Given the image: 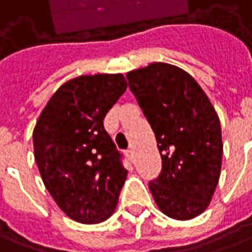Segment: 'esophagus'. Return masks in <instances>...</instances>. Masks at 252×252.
<instances>
[{
	"label": "esophagus",
	"mask_w": 252,
	"mask_h": 252,
	"mask_svg": "<svg viewBox=\"0 0 252 252\" xmlns=\"http://www.w3.org/2000/svg\"><path fill=\"white\" fill-rule=\"evenodd\" d=\"M126 156L128 157V159H129V161H133V157H135V151L132 150V149H129V150H126Z\"/></svg>",
	"instance_id": "obj_1"
}]
</instances>
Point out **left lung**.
Returning a JSON list of instances; mask_svg holds the SVG:
<instances>
[{"label": "left lung", "mask_w": 252, "mask_h": 252, "mask_svg": "<svg viewBox=\"0 0 252 252\" xmlns=\"http://www.w3.org/2000/svg\"><path fill=\"white\" fill-rule=\"evenodd\" d=\"M128 86L150 123L162 170L149 183L159 210L173 220L198 217L212 202L221 161V124L205 91L188 72L151 63L126 73Z\"/></svg>", "instance_id": "left-lung-1"}]
</instances>
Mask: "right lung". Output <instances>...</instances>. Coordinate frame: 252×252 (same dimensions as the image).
Returning <instances> with one entry per match:
<instances>
[{"instance_id": "1", "label": "right lung", "mask_w": 252, "mask_h": 252, "mask_svg": "<svg viewBox=\"0 0 252 252\" xmlns=\"http://www.w3.org/2000/svg\"><path fill=\"white\" fill-rule=\"evenodd\" d=\"M121 73L65 82L43 108L32 132L34 156L46 189L80 224L106 221L126 179L103 120L126 90Z\"/></svg>"}]
</instances>
